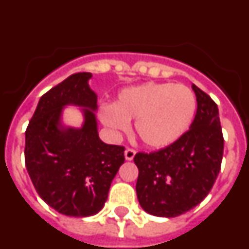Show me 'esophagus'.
I'll use <instances>...</instances> for the list:
<instances>
[{
    "label": "esophagus",
    "instance_id": "esophagus-1",
    "mask_svg": "<svg viewBox=\"0 0 249 249\" xmlns=\"http://www.w3.org/2000/svg\"><path fill=\"white\" fill-rule=\"evenodd\" d=\"M135 155H136L135 149L127 148L126 151H124V158H126V160H133V157H135Z\"/></svg>",
    "mask_w": 249,
    "mask_h": 249
}]
</instances>
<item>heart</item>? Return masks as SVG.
<instances>
[{"label":"heart","instance_id":"1","mask_svg":"<svg viewBox=\"0 0 249 249\" xmlns=\"http://www.w3.org/2000/svg\"><path fill=\"white\" fill-rule=\"evenodd\" d=\"M197 108L191 89L175 83L147 82L124 89L114 105L100 107V118L113 132H127L129 121L144 146L162 149L177 142L188 131Z\"/></svg>","mask_w":249,"mask_h":249}]
</instances>
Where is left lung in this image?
I'll use <instances>...</instances> for the list:
<instances>
[{
	"mask_svg": "<svg viewBox=\"0 0 249 249\" xmlns=\"http://www.w3.org/2000/svg\"><path fill=\"white\" fill-rule=\"evenodd\" d=\"M197 112L190 129L160 151L135 156L141 207L157 217H177L201 203L212 190L223 157V135L214 101L192 85Z\"/></svg>",
	"mask_w": 249,
	"mask_h": 249,
	"instance_id": "1",
	"label": "left lung"
}]
</instances>
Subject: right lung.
Segmentation results:
<instances>
[{
    "label": "right lung",
    "instance_id": "add662e5",
    "mask_svg": "<svg viewBox=\"0 0 249 249\" xmlns=\"http://www.w3.org/2000/svg\"><path fill=\"white\" fill-rule=\"evenodd\" d=\"M89 72L71 74L39 98L26 129L25 162L37 193L57 212L89 217L107 201L112 179L124 162V147L100 140L97 94ZM83 107L81 129L60 122L63 107Z\"/></svg>",
    "mask_w": 249,
    "mask_h": 249
}]
</instances>
